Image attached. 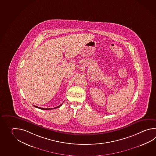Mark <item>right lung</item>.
<instances>
[{"label": "right lung", "instance_id": "obj_1", "mask_svg": "<svg viewBox=\"0 0 156 156\" xmlns=\"http://www.w3.org/2000/svg\"><path fill=\"white\" fill-rule=\"evenodd\" d=\"M62 105H59V106H58L57 107H55V108H41V107H39L38 106H36V105H34L35 107L36 108H39V109H43V110H50V109H55V108H59V107H60Z\"/></svg>", "mask_w": 156, "mask_h": 156}]
</instances>
